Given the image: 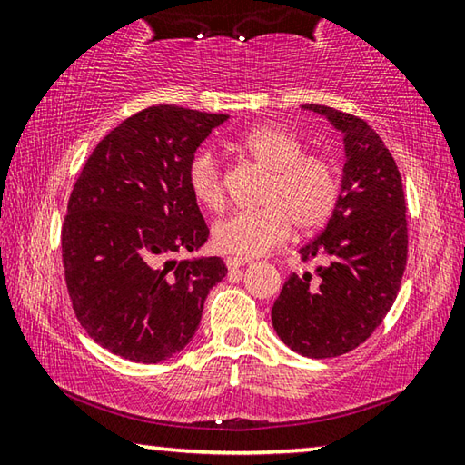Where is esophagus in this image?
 Segmentation results:
<instances>
[{"instance_id": "1", "label": "esophagus", "mask_w": 465, "mask_h": 465, "mask_svg": "<svg viewBox=\"0 0 465 465\" xmlns=\"http://www.w3.org/2000/svg\"><path fill=\"white\" fill-rule=\"evenodd\" d=\"M250 262V258H242V256H227L225 264L230 271H238L242 266H246Z\"/></svg>"}]
</instances>
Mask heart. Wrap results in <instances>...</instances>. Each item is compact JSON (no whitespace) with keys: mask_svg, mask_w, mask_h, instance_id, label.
Listing matches in <instances>:
<instances>
[{"mask_svg":"<svg viewBox=\"0 0 465 465\" xmlns=\"http://www.w3.org/2000/svg\"><path fill=\"white\" fill-rule=\"evenodd\" d=\"M243 153L271 172L264 207L235 211L213 225L217 250L238 256L262 254L287 238L291 223L297 232H313L332 217L341 199V176L322 155H305V143L277 124H258L238 139ZM188 188L207 209L223 204V178L213 149H201L188 163Z\"/></svg>","mask_w":465,"mask_h":465,"instance_id":"b5f03b06","label":"heart"}]
</instances>
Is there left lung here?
I'll list each match as a JSON object with an SVG mask.
<instances>
[{
  "mask_svg": "<svg viewBox=\"0 0 465 465\" xmlns=\"http://www.w3.org/2000/svg\"><path fill=\"white\" fill-rule=\"evenodd\" d=\"M342 135L341 199L318 238L299 250L313 272L291 274L272 305V326L291 351L310 359L344 355L381 324L406 269L402 178L381 137L363 119L303 104Z\"/></svg>",
  "mask_w": 465,
  "mask_h": 465,
  "instance_id": "left-lung-1",
  "label": "left lung"
}]
</instances>
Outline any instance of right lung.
Segmentation results:
<instances>
[{
  "label": "right lung",
  "instance_id": "add662e5",
  "mask_svg": "<svg viewBox=\"0 0 465 465\" xmlns=\"http://www.w3.org/2000/svg\"><path fill=\"white\" fill-rule=\"evenodd\" d=\"M230 119L157 104L100 141L69 196L61 250L82 328L113 355L160 363L193 341L222 258L199 250L209 227L186 172L209 133Z\"/></svg>",
  "mask_w": 465,
  "mask_h": 465
}]
</instances>
